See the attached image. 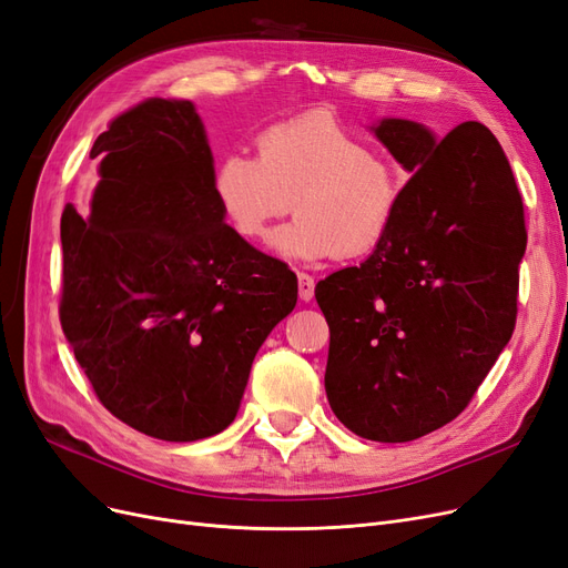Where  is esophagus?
Listing matches in <instances>:
<instances>
[{
    "label": "esophagus",
    "instance_id": "esophagus-1",
    "mask_svg": "<svg viewBox=\"0 0 568 568\" xmlns=\"http://www.w3.org/2000/svg\"><path fill=\"white\" fill-rule=\"evenodd\" d=\"M298 296L305 303H310L312 296H315V280L305 275V272H298Z\"/></svg>",
    "mask_w": 568,
    "mask_h": 568
}]
</instances>
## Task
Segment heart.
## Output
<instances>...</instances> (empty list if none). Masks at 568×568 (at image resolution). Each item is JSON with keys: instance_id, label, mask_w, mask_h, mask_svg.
I'll use <instances>...</instances> for the list:
<instances>
[{"instance_id": "1", "label": "heart", "mask_w": 568, "mask_h": 568, "mask_svg": "<svg viewBox=\"0 0 568 568\" xmlns=\"http://www.w3.org/2000/svg\"><path fill=\"white\" fill-rule=\"evenodd\" d=\"M223 223L242 242L263 244L272 223L277 251L296 261L359 258L376 251L395 223L399 181L355 133L328 114L275 122L256 135V160L227 154L211 173Z\"/></svg>"}]
</instances>
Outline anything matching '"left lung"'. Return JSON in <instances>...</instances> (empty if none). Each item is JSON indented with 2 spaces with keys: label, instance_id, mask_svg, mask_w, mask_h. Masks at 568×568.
I'll use <instances>...</instances> for the list:
<instances>
[{
  "label": "left lung",
  "instance_id": "1",
  "mask_svg": "<svg viewBox=\"0 0 568 568\" xmlns=\"http://www.w3.org/2000/svg\"><path fill=\"white\" fill-rule=\"evenodd\" d=\"M414 173L383 244L315 286L331 343L326 397L371 442H410L470 404L517 322L524 204L496 135L463 122L437 139L383 120Z\"/></svg>",
  "mask_w": 568,
  "mask_h": 568
}]
</instances>
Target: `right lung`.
Returning <instances> with one entry per match:
<instances>
[{
    "label": "right lung",
    "instance_id": "1",
    "mask_svg": "<svg viewBox=\"0 0 568 568\" xmlns=\"http://www.w3.org/2000/svg\"><path fill=\"white\" fill-rule=\"evenodd\" d=\"M91 213L61 219V326L95 397L164 442L237 416L258 347L296 307L286 263L242 242L211 194L213 158L190 101L148 98L98 135Z\"/></svg>",
    "mask_w": 568,
    "mask_h": 568
}]
</instances>
